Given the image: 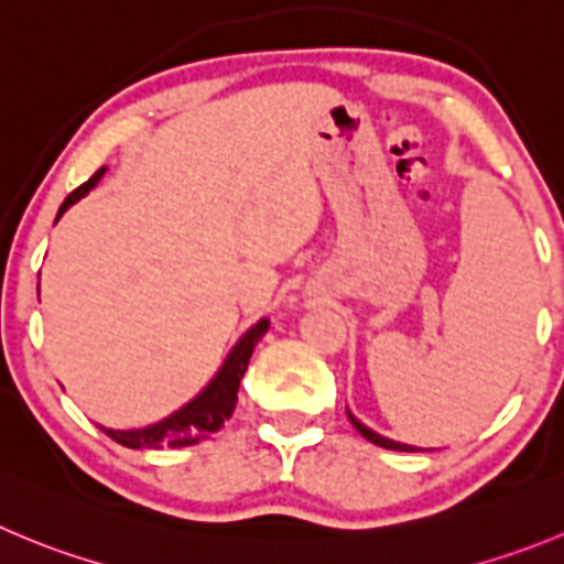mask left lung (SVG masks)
Listing matches in <instances>:
<instances>
[{
    "instance_id": "1",
    "label": "left lung",
    "mask_w": 564,
    "mask_h": 564,
    "mask_svg": "<svg viewBox=\"0 0 564 564\" xmlns=\"http://www.w3.org/2000/svg\"><path fill=\"white\" fill-rule=\"evenodd\" d=\"M347 417H350V423H354V429L359 431V434L365 436L367 442H372V445H378V448H387V451H423V448H414V445H403V442H394V440H387V436L376 434V431L367 429V425L361 423V420H356L350 412H347Z\"/></svg>"
}]
</instances>
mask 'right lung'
Here are the masks:
<instances>
[{
    "mask_svg": "<svg viewBox=\"0 0 564 564\" xmlns=\"http://www.w3.org/2000/svg\"><path fill=\"white\" fill-rule=\"evenodd\" d=\"M102 175H105V166L97 172V175L88 177L80 188H75V192L68 194V197L63 199L61 210H57V217H61L68 205H75L77 199L86 197V194L97 186ZM267 328H270V319H258V323L252 325L239 341H236V347L228 354L225 365L219 367L214 381H210L208 387L194 398V401H188L186 406L177 409L175 414L158 420V423L147 425V429H130V431L102 429V431L113 442L135 451L163 448V445H170V448H183V445H194V442L205 440V436L217 434V431L225 425V420L234 414L236 401H239V394L236 392H239L241 376H245L252 350H256L258 339L267 334Z\"/></svg>",
    "mask_w": 564,
    "mask_h": 564,
    "instance_id": "add662e5",
    "label": "right lung"
}]
</instances>
